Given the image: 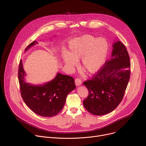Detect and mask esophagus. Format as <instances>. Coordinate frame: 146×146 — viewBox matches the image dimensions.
Returning a JSON list of instances; mask_svg holds the SVG:
<instances>
[{
	"instance_id": "34e87169",
	"label": "esophagus",
	"mask_w": 146,
	"mask_h": 146,
	"mask_svg": "<svg viewBox=\"0 0 146 146\" xmlns=\"http://www.w3.org/2000/svg\"><path fill=\"white\" fill-rule=\"evenodd\" d=\"M82 83V80L80 78H76L75 79V84H76V86H80Z\"/></svg>"
}]
</instances>
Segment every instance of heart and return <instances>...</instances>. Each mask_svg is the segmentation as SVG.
<instances>
[{"label":"heart","instance_id":"obj_1","mask_svg":"<svg viewBox=\"0 0 146 146\" xmlns=\"http://www.w3.org/2000/svg\"><path fill=\"white\" fill-rule=\"evenodd\" d=\"M108 50L109 45L105 39L85 35L72 39L68 52L63 53L62 58L70 69L77 64V60L82 58L83 68L88 73H94L105 63Z\"/></svg>","mask_w":146,"mask_h":146}]
</instances>
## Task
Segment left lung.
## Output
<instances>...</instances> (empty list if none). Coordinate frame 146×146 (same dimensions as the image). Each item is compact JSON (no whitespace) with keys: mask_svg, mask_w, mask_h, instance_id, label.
Listing matches in <instances>:
<instances>
[{"mask_svg":"<svg viewBox=\"0 0 146 146\" xmlns=\"http://www.w3.org/2000/svg\"><path fill=\"white\" fill-rule=\"evenodd\" d=\"M130 75V58L126 46L118 41L113 44L111 58L83 84L88 90L83 101L91 114L104 115L113 111L122 101Z\"/></svg>","mask_w":146,"mask_h":146,"instance_id":"8db88e82","label":"left lung"}]
</instances>
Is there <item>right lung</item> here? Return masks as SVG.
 Masks as SVG:
<instances>
[{
    "label": "right lung",
    "instance_id": "right-lung-1",
    "mask_svg": "<svg viewBox=\"0 0 146 146\" xmlns=\"http://www.w3.org/2000/svg\"><path fill=\"white\" fill-rule=\"evenodd\" d=\"M38 44L34 41L26 48ZM25 73L20 60L18 77L23 100L36 114L44 117L56 115L63 109L68 94L76 88L74 78L58 73L56 76L44 85H33L24 81Z\"/></svg>",
    "mask_w": 146,
    "mask_h": 146
}]
</instances>
